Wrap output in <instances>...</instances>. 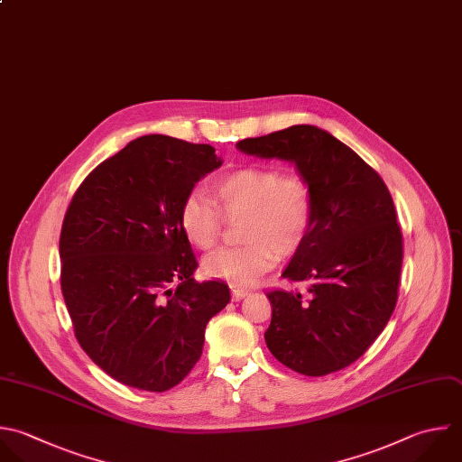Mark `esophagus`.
<instances>
[{
  "instance_id": "1",
  "label": "esophagus",
  "mask_w": 462,
  "mask_h": 462,
  "mask_svg": "<svg viewBox=\"0 0 462 462\" xmlns=\"http://www.w3.org/2000/svg\"><path fill=\"white\" fill-rule=\"evenodd\" d=\"M231 292H233V300H242L249 294L247 289H242V287H236V285H231Z\"/></svg>"
}]
</instances>
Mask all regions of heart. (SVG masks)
<instances>
[{
	"mask_svg": "<svg viewBox=\"0 0 462 462\" xmlns=\"http://www.w3.org/2000/svg\"><path fill=\"white\" fill-rule=\"evenodd\" d=\"M217 204L202 191H189L179 211L184 235L211 249L222 233L224 215L244 213L242 245L222 247L204 260V273L231 285H251L276 263L278 253H296L314 222V193L298 173L245 166L213 182Z\"/></svg>",
	"mask_w": 462,
	"mask_h": 462,
	"instance_id": "b5f03b06",
	"label": "heart"
}]
</instances>
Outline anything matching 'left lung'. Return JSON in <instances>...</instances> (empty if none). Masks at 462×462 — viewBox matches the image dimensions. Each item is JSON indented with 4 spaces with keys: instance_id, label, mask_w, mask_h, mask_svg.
I'll use <instances>...</instances> for the list:
<instances>
[{
    "instance_id": "1",
    "label": "left lung",
    "mask_w": 462,
    "mask_h": 462,
    "mask_svg": "<svg viewBox=\"0 0 462 462\" xmlns=\"http://www.w3.org/2000/svg\"><path fill=\"white\" fill-rule=\"evenodd\" d=\"M236 148L292 161L314 193L310 233L282 274L307 283V292H267L265 343L303 375L341 370L375 341L397 303L402 235L392 195L356 152L316 126L296 125Z\"/></svg>"
}]
</instances>
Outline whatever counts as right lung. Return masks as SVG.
Returning a JSON list of instances; mask_svg holds the SVG:
<instances>
[{
	"mask_svg": "<svg viewBox=\"0 0 462 462\" xmlns=\"http://www.w3.org/2000/svg\"><path fill=\"white\" fill-rule=\"evenodd\" d=\"M222 161L209 144L144 135L101 162L67 209L61 291L74 334L108 375L166 392L202 356L208 321L229 303L199 265L179 211Z\"/></svg>",
	"mask_w": 462,
	"mask_h": 462,
	"instance_id": "obj_1",
	"label": "right lung"
}]
</instances>
